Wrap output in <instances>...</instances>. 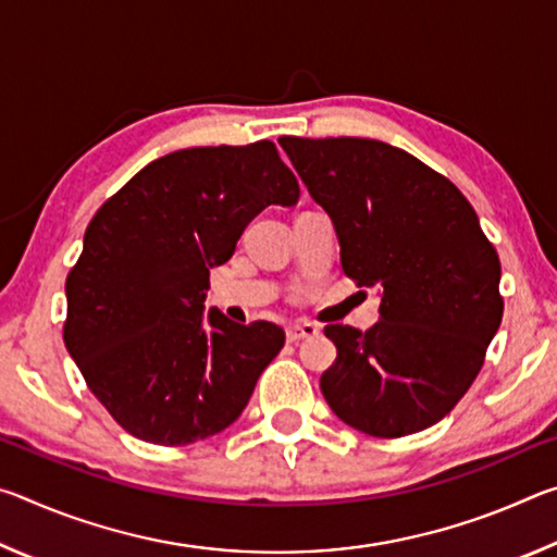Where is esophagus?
Wrapping results in <instances>:
<instances>
[{
    "mask_svg": "<svg viewBox=\"0 0 557 557\" xmlns=\"http://www.w3.org/2000/svg\"><path fill=\"white\" fill-rule=\"evenodd\" d=\"M319 334V326L312 322H297V324H289L287 326V342L297 344L301 338H312Z\"/></svg>",
    "mask_w": 557,
    "mask_h": 557,
    "instance_id": "34e87169",
    "label": "esophagus"
}]
</instances>
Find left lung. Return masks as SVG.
<instances>
[{
  "label": "left lung",
  "mask_w": 557,
  "mask_h": 557,
  "mask_svg": "<svg viewBox=\"0 0 557 557\" xmlns=\"http://www.w3.org/2000/svg\"><path fill=\"white\" fill-rule=\"evenodd\" d=\"M312 199L332 215L342 268L381 287L369 332L329 324V408L371 437L435 425L482 371L504 317L502 262L465 194L379 139L280 137Z\"/></svg>",
  "instance_id": "8db88e82"
}]
</instances>
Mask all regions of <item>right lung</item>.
Masks as SVG:
<instances>
[{
	"instance_id": "add662e5",
	"label": "right lung",
	"mask_w": 557,
	"mask_h": 557,
	"mask_svg": "<svg viewBox=\"0 0 557 557\" xmlns=\"http://www.w3.org/2000/svg\"><path fill=\"white\" fill-rule=\"evenodd\" d=\"M299 184L275 143L191 147L154 159L100 206L65 277L63 342L122 430L182 447L238 420L285 346L270 322L203 317L209 270Z\"/></svg>"
}]
</instances>
